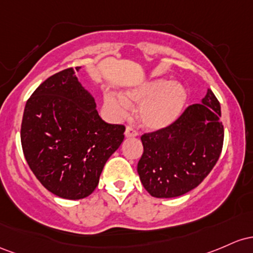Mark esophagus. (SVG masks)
<instances>
[{
  "instance_id": "esophagus-1",
  "label": "esophagus",
  "mask_w": 253,
  "mask_h": 253,
  "mask_svg": "<svg viewBox=\"0 0 253 253\" xmlns=\"http://www.w3.org/2000/svg\"><path fill=\"white\" fill-rule=\"evenodd\" d=\"M124 135H126V138H130V137H136V136H137L138 134H137V131H136V130L134 129V127L126 126Z\"/></svg>"
}]
</instances>
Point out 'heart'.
I'll return each instance as SVG.
<instances>
[{
  "label": "heart",
  "instance_id": "heart-1",
  "mask_svg": "<svg viewBox=\"0 0 253 253\" xmlns=\"http://www.w3.org/2000/svg\"><path fill=\"white\" fill-rule=\"evenodd\" d=\"M103 101L105 111L113 119L123 118L131 104H140L138 123L148 130H161L180 117L188 101V92L179 82L153 79L126 89L124 94L106 90Z\"/></svg>",
  "mask_w": 253,
  "mask_h": 253
}]
</instances>
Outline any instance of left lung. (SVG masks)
Segmentation results:
<instances>
[{
	"instance_id": "8db88e82",
	"label": "left lung",
	"mask_w": 253,
	"mask_h": 253,
	"mask_svg": "<svg viewBox=\"0 0 253 253\" xmlns=\"http://www.w3.org/2000/svg\"><path fill=\"white\" fill-rule=\"evenodd\" d=\"M220 117V103L208 88L201 104L189 106L172 126L142 135L137 172L153 197L186 194L211 173L222 150Z\"/></svg>"
}]
</instances>
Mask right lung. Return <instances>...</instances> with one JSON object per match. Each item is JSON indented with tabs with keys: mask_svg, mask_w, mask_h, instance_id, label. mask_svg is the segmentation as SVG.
I'll return each mask as SVG.
<instances>
[{
	"mask_svg": "<svg viewBox=\"0 0 253 253\" xmlns=\"http://www.w3.org/2000/svg\"><path fill=\"white\" fill-rule=\"evenodd\" d=\"M124 131L123 126L100 118L93 95L69 68L46 79L27 100L21 144L45 189L65 200H81L95 190Z\"/></svg>",
	"mask_w": 253,
	"mask_h": 253,
	"instance_id": "right-lung-1",
	"label": "right lung"
}]
</instances>
